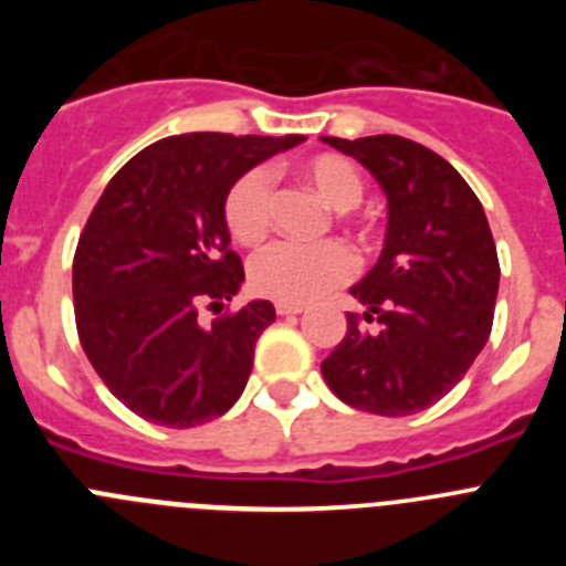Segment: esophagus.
Here are the masks:
<instances>
[{
    "label": "esophagus",
    "instance_id": "34e87169",
    "mask_svg": "<svg viewBox=\"0 0 566 566\" xmlns=\"http://www.w3.org/2000/svg\"><path fill=\"white\" fill-rule=\"evenodd\" d=\"M274 308H277L280 317H294V314L303 312V306H292V303H277Z\"/></svg>",
    "mask_w": 566,
    "mask_h": 566
}]
</instances>
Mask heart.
<instances>
[{
    "label": "heart",
    "instance_id": "heart-1",
    "mask_svg": "<svg viewBox=\"0 0 566 566\" xmlns=\"http://www.w3.org/2000/svg\"><path fill=\"white\" fill-rule=\"evenodd\" d=\"M308 189L326 207L337 209L339 221H352V209L363 201L365 178L352 158L319 153L297 167ZM223 223L240 247H260L272 232V178L266 169H249L229 187L223 198ZM354 254L348 247L328 240L323 247L297 249L277 243L249 263V286L260 297L306 306L348 283Z\"/></svg>",
    "mask_w": 566,
    "mask_h": 566
}]
</instances>
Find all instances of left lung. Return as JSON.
Wrapping results in <instances>:
<instances>
[{"mask_svg":"<svg viewBox=\"0 0 566 566\" xmlns=\"http://www.w3.org/2000/svg\"><path fill=\"white\" fill-rule=\"evenodd\" d=\"M323 142L371 169L388 195L385 249L352 289L368 312L345 317L323 379L357 411L419 413L468 374L493 328L499 254L488 218L462 175L411 138Z\"/></svg>","mask_w":566,"mask_h":566,"instance_id":"left-lung-1","label":"left lung"}]
</instances>
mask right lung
Returning <instances> with one entry per match:
<instances>
[{"label": "right lung", "mask_w": 566, "mask_h": 566, "mask_svg": "<svg viewBox=\"0 0 566 566\" xmlns=\"http://www.w3.org/2000/svg\"><path fill=\"white\" fill-rule=\"evenodd\" d=\"M303 135H172L129 158L90 212L73 254L82 348L129 411L195 428L238 402L274 306L254 300L201 327L232 300L243 263L229 249L223 198L240 175Z\"/></svg>", "instance_id": "1"}]
</instances>
